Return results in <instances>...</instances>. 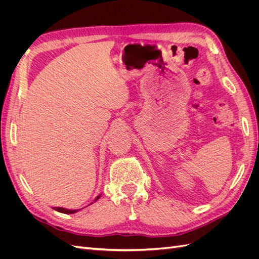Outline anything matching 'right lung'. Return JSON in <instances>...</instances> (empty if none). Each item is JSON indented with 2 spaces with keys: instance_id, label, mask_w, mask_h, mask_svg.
<instances>
[{
  "instance_id": "right-lung-1",
  "label": "right lung",
  "mask_w": 259,
  "mask_h": 259,
  "mask_svg": "<svg viewBox=\"0 0 259 259\" xmlns=\"http://www.w3.org/2000/svg\"><path fill=\"white\" fill-rule=\"evenodd\" d=\"M99 197H100V195H98L95 201H97L99 199ZM53 208L56 209L57 211H59V213H64V214H73V213H75V211H77L76 209H67V208H64V207H53Z\"/></svg>"
}]
</instances>
